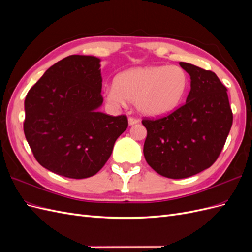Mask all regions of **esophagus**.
Returning a JSON list of instances; mask_svg holds the SVG:
<instances>
[{"mask_svg": "<svg viewBox=\"0 0 252 252\" xmlns=\"http://www.w3.org/2000/svg\"><path fill=\"white\" fill-rule=\"evenodd\" d=\"M139 120L138 119H134V118H129L128 119V124H129V126H132V125H134V124H136V123H139Z\"/></svg>", "mask_w": 252, "mask_h": 252, "instance_id": "1", "label": "esophagus"}]
</instances>
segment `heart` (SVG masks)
<instances>
[{
    "instance_id": "heart-1",
    "label": "heart",
    "mask_w": 252,
    "mask_h": 252,
    "mask_svg": "<svg viewBox=\"0 0 252 252\" xmlns=\"http://www.w3.org/2000/svg\"><path fill=\"white\" fill-rule=\"evenodd\" d=\"M188 84V75L180 66L134 67L117 75L106 88L105 98L114 107L130 102L142 116L162 118L181 105Z\"/></svg>"
}]
</instances>
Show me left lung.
Listing matches in <instances>:
<instances>
[{
    "mask_svg": "<svg viewBox=\"0 0 252 252\" xmlns=\"http://www.w3.org/2000/svg\"><path fill=\"white\" fill-rule=\"evenodd\" d=\"M190 75L186 103L158 120H143L147 129L144 157L158 174L185 179L216 162L232 125L227 88L218 75L180 62Z\"/></svg>",
    "mask_w": 252,
    "mask_h": 252,
    "instance_id": "left-lung-1",
    "label": "left lung"
}]
</instances>
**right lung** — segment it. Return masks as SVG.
I'll use <instances>...</instances> for the list:
<instances>
[{
	"label": "right lung",
	"instance_id": "add662e5",
	"mask_svg": "<svg viewBox=\"0 0 252 252\" xmlns=\"http://www.w3.org/2000/svg\"><path fill=\"white\" fill-rule=\"evenodd\" d=\"M101 59L69 56L52 65L25 97L24 133L44 168L70 179L94 175L128 127L125 116L98 110Z\"/></svg>",
	"mask_w": 252,
	"mask_h": 252
}]
</instances>
